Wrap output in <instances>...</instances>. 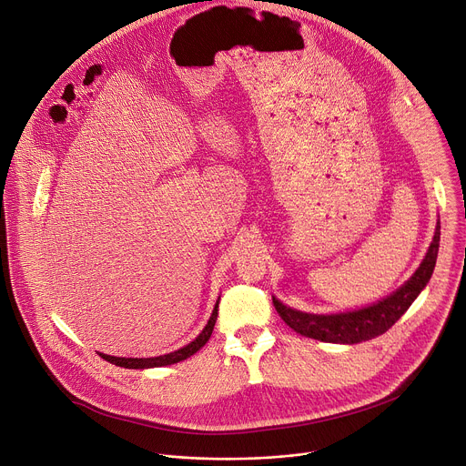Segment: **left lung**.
I'll use <instances>...</instances> for the list:
<instances>
[{
  "label": "left lung",
  "mask_w": 466,
  "mask_h": 466,
  "mask_svg": "<svg viewBox=\"0 0 466 466\" xmlns=\"http://www.w3.org/2000/svg\"><path fill=\"white\" fill-rule=\"evenodd\" d=\"M439 242H441V226H437L433 242L429 246L421 265L412 274V278L405 285H401L396 293H391L390 297L368 308L345 311V313H332V315H315V313H304V311L293 309L272 297L274 308L285 323H288L295 332L306 338H313L327 343H349V345L368 341L371 338L384 334L388 329L396 325L400 317L409 309V306L423 291V288L427 285V281L431 279V274L435 270V263L439 256Z\"/></svg>",
  "instance_id": "left-lung-1"
}]
</instances>
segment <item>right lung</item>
<instances>
[{
  "mask_svg": "<svg viewBox=\"0 0 466 466\" xmlns=\"http://www.w3.org/2000/svg\"><path fill=\"white\" fill-rule=\"evenodd\" d=\"M217 317H218V302H217V306H214V309H212V315L208 319L207 327L201 330V334L194 341H190L183 349L173 350V352L164 354V356H155V358H119V356H110V354H102V352H98V356L104 358V360H108L110 364H116L119 368H127V370H147V368L171 366V364H177V362H181V360H187L188 356L198 352L208 341V338H210V334L214 330V323H217Z\"/></svg>",
  "mask_w": 466,
  "mask_h": 466,
  "instance_id": "1",
  "label": "right lung"
}]
</instances>
